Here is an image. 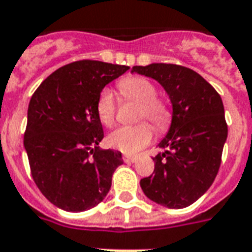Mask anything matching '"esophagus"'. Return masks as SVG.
I'll use <instances>...</instances> for the list:
<instances>
[{
    "mask_svg": "<svg viewBox=\"0 0 252 252\" xmlns=\"http://www.w3.org/2000/svg\"><path fill=\"white\" fill-rule=\"evenodd\" d=\"M138 158L137 157H134V155H124V160L125 162H128V163H134Z\"/></svg>",
    "mask_w": 252,
    "mask_h": 252,
    "instance_id": "obj_1",
    "label": "esophagus"
}]
</instances>
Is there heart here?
<instances>
[{
  "label": "heart",
  "instance_id": "heart-1",
  "mask_svg": "<svg viewBox=\"0 0 252 252\" xmlns=\"http://www.w3.org/2000/svg\"><path fill=\"white\" fill-rule=\"evenodd\" d=\"M121 97L125 101L138 103L137 121L147 119L157 131H166L171 122V111L167 103L157 97V88L151 81L139 75H131L121 79L117 85ZM98 119L107 127L115 122L117 106L109 89H103L95 103ZM153 139V128L147 122H139L134 126H122L107 137V143L115 150L125 154H135L147 146Z\"/></svg>",
  "mask_w": 252,
  "mask_h": 252
}]
</instances>
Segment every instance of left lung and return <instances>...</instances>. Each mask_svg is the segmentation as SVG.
<instances>
[{
    "instance_id": "1",
    "label": "left lung",
    "mask_w": 252,
    "mask_h": 252,
    "mask_svg": "<svg viewBox=\"0 0 252 252\" xmlns=\"http://www.w3.org/2000/svg\"><path fill=\"white\" fill-rule=\"evenodd\" d=\"M131 71L162 85L173 103V121L160 141L154 173L141 179L145 195L169 209L192 205L209 190L220 167L227 139L218 92L194 70L174 63L134 66Z\"/></svg>"
}]
</instances>
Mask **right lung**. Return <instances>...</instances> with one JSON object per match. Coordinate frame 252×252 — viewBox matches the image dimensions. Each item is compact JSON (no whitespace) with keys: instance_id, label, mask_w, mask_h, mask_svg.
Returning <instances> with one entry per match:
<instances>
[{"instance_id":"right-lung-1","label":"right lung","mask_w":252,"mask_h":252,"mask_svg":"<svg viewBox=\"0 0 252 252\" xmlns=\"http://www.w3.org/2000/svg\"><path fill=\"white\" fill-rule=\"evenodd\" d=\"M128 70L107 62H71L32 95L24 135L30 173L53 205L71 213L105 199L122 154L98 147L103 128L95 111L102 89Z\"/></svg>"}]
</instances>
